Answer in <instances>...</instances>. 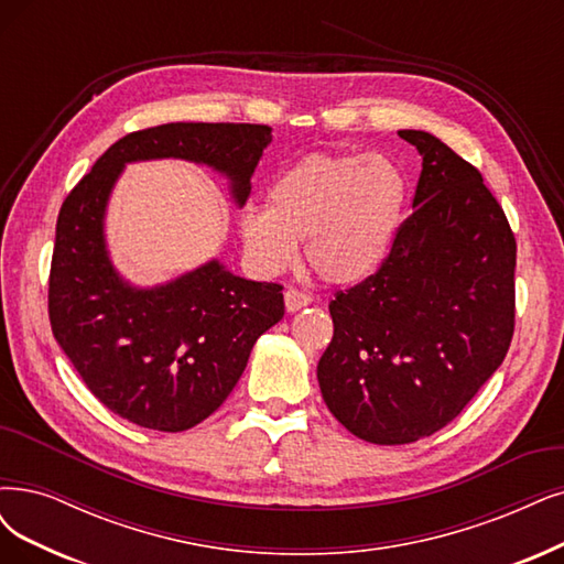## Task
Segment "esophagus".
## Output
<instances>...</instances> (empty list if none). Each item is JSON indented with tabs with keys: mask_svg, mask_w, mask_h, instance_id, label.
Returning a JSON list of instances; mask_svg holds the SVG:
<instances>
[{
	"mask_svg": "<svg viewBox=\"0 0 564 564\" xmlns=\"http://www.w3.org/2000/svg\"><path fill=\"white\" fill-rule=\"evenodd\" d=\"M311 302H314V297H311L308 293H304V290H300V288L290 285V288L285 290V308H288V311H300V308L308 306Z\"/></svg>",
	"mask_w": 564,
	"mask_h": 564,
	"instance_id": "esophagus-1",
	"label": "esophagus"
}]
</instances>
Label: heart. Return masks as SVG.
<instances>
[{
	"label": "heart",
	"mask_w": 564,
	"mask_h": 564,
	"mask_svg": "<svg viewBox=\"0 0 564 564\" xmlns=\"http://www.w3.org/2000/svg\"><path fill=\"white\" fill-rule=\"evenodd\" d=\"M409 199L402 170L386 155L311 153L267 191V212L248 208L239 237L253 264L276 274L306 239L311 269L329 283L365 281L388 258Z\"/></svg>",
	"instance_id": "obj_1"
}]
</instances>
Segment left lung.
I'll list each match as a JSON object with an SVG mask.
<instances>
[{"label":"left lung","instance_id":"1","mask_svg":"<svg viewBox=\"0 0 564 564\" xmlns=\"http://www.w3.org/2000/svg\"><path fill=\"white\" fill-rule=\"evenodd\" d=\"M423 155L415 212L383 264L329 302L318 362L332 415L371 444L446 427L507 358L516 327V237L481 172L444 141L400 130Z\"/></svg>","mask_w":564,"mask_h":564}]
</instances>
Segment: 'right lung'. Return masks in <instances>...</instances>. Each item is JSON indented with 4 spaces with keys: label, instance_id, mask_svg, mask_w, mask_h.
I'll return each mask as SVG.
<instances>
[{
    "label": "right lung",
    "instance_id": "right-lung-1",
    "mask_svg": "<svg viewBox=\"0 0 564 564\" xmlns=\"http://www.w3.org/2000/svg\"><path fill=\"white\" fill-rule=\"evenodd\" d=\"M271 141L269 124L166 122L124 134L62 202L48 276L51 329L95 398L120 419L183 432L232 392L250 348L283 318V285L208 262L155 290L124 285L104 250L101 218L124 162L183 158L232 178L239 204Z\"/></svg>",
    "mask_w": 564,
    "mask_h": 564
}]
</instances>
